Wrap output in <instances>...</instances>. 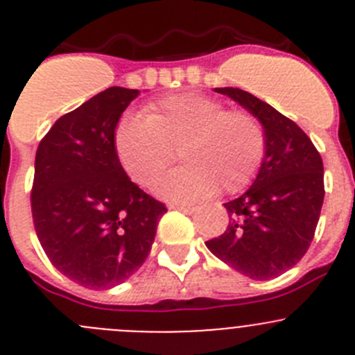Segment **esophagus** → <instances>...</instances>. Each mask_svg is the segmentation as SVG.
Returning <instances> with one entry per match:
<instances>
[{"label": "esophagus", "instance_id": "esophagus-1", "mask_svg": "<svg viewBox=\"0 0 355 355\" xmlns=\"http://www.w3.org/2000/svg\"><path fill=\"white\" fill-rule=\"evenodd\" d=\"M172 207H174V209L183 211V213H187V214L197 213V207H193V206H184V204H175V206H172Z\"/></svg>", "mask_w": 355, "mask_h": 355}]
</instances>
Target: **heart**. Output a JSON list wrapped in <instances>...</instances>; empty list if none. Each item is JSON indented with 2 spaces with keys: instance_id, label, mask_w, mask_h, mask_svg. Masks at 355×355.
I'll return each mask as SVG.
<instances>
[{
  "instance_id": "heart-1",
  "label": "heart",
  "mask_w": 355,
  "mask_h": 355,
  "mask_svg": "<svg viewBox=\"0 0 355 355\" xmlns=\"http://www.w3.org/2000/svg\"><path fill=\"white\" fill-rule=\"evenodd\" d=\"M123 168L149 187L174 158L181 167L167 172L153 190L174 202L206 199L220 187L237 191L250 183L264 158L266 137L252 114L227 110L200 93H181L153 102L146 116L126 114L114 133Z\"/></svg>"
}]
</instances>
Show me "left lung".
Segmentation results:
<instances>
[{
    "label": "left lung",
    "instance_id": "left-lung-1",
    "mask_svg": "<svg viewBox=\"0 0 355 355\" xmlns=\"http://www.w3.org/2000/svg\"><path fill=\"white\" fill-rule=\"evenodd\" d=\"M259 119L264 158L252 187L225 202L230 222L206 241L213 255L252 279L284 275L303 259L324 202V165L292 119L239 87H214Z\"/></svg>",
    "mask_w": 355,
    "mask_h": 355
}]
</instances>
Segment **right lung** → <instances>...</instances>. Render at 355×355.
Returning a JSON list of instances; mask_svg holds the SVG:
<instances>
[{"label": "right lung", "mask_w": 355, "mask_h": 355, "mask_svg": "<svg viewBox=\"0 0 355 355\" xmlns=\"http://www.w3.org/2000/svg\"><path fill=\"white\" fill-rule=\"evenodd\" d=\"M139 89L112 86L42 139L31 191L35 230L52 266L93 291L123 284L151 252L165 206L132 183L114 146Z\"/></svg>", "instance_id": "1"}]
</instances>
